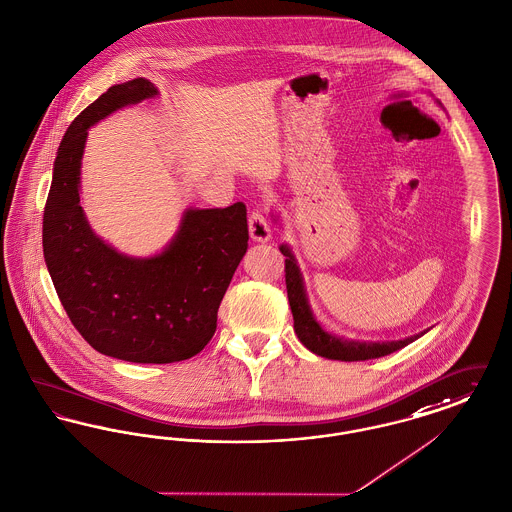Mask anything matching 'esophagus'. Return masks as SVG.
<instances>
[{
	"mask_svg": "<svg viewBox=\"0 0 512 512\" xmlns=\"http://www.w3.org/2000/svg\"><path fill=\"white\" fill-rule=\"evenodd\" d=\"M248 231H250V239L256 243H268L271 239V227H269L268 219L264 216L262 210H254L248 217Z\"/></svg>",
	"mask_w": 512,
	"mask_h": 512,
	"instance_id": "1",
	"label": "esophagus"
}]
</instances>
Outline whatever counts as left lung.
Here are the masks:
<instances>
[{"label":"left lung","instance_id":"left-lung-1","mask_svg":"<svg viewBox=\"0 0 512 512\" xmlns=\"http://www.w3.org/2000/svg\"><path fill=\"white\" fill-rule=\"evenodd\" d=\"M281 254L287 256L285 260V283H287V296H289V304H291V312H293V320H295V331L300 339V343L308 350H312L314 354L323 356V358H331V360H343V362H358V360H372L379 356H387L395 350L403 349L406 345H410L412 341H416L420 335L414 337H406L401 341H387V343H358V341H347L343 337L331 335L323 329L320 323L316 322L306 291H304V283H302V275L300 269L296 266L295 256L291 254L287 244L279 246Z\"/></svg>","mask_w":512,"mask_h":512}]
</instances>
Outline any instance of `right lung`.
Wrapping results in <instances>:
<instances>
[{"instance_id":"right-lung-1","label":"right lung","mask_w":512,"mask_h":512,"mask_svg":"<svg viewBox=\"0 0 512 512\" xmlns=\"http://www.w3.org/2000/svg\"><path fill=\"white\" fill-rule=\"evenodd\" d=\"M146 79L109 86L63 136L44 208L42 244L57 296L92 349L136 364L187 360L214 337L217 310L248 248L246 206L187 210L154 258H131L96 237L79 196L88 129L115 109L154 98Z\"/></svg>"}]
</instances>
